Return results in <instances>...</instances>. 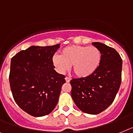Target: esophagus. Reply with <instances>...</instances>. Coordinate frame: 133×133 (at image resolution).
Here are the masks:
<instances>
[{
  "instance_id": "obj_1",
  "label": "esophagus",
  "mask_w": 133,
  "mask_h": 133,
  "mask_svg": "<svg viewBox=\"0 0 133 133\" xmlns=\"http://www.w3.org/2000/svg\"><path fill=\"white\" fill-rule=\"evenodd\" d=\"M65 80L66 82H70V78H68V77H65Z\"/></svg>"
}]
</instances>
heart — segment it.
Segmentation results:
<instances>
[{"instance_id": "1", "label": "heart", "mask_w": 133, "mask_h": 133, "mask_svg": "<svg viewBox=\"0 0 133 133\" xmlns=\"http://www.w3.org/2000/svg\"><path fill=\"white\" fill-rule=\"evenodd\" d=\"M101 53L95 46L72 45L64 48L59 56L54 55L52 63L57 72L64 74L72 65V71L78 78L92 75L99 68Z\"/></svg>"}]
</instances>
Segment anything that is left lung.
Returning <instances> with one entry per match:
<instances>
[{"label":"left lung","mask_w":133,"mask_h":133,"mask_svg":"<svg viewBox=\"0 0 133 133\" xmlns=\"http://www.w3.org/2000/svg\"><path fill=\"white\" fill-rule=\"evenodd\" d=\"M92 44L101 53L100 65L89 77L70 81L71 95L81 111L98 114L112 103L120 89L122 60L113 48L101 42Z\"/></svg>","instance_id":"obj_1"}]
</instances>
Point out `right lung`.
I'll return each instance as SVG.
<instances>
[{"label":"right lung","instance_id":"obj_1","mask_svg":"<svg viewBox=\"0 0 133 133\" xmlns=\"http://www.w3.org/2000/svg\"><path fill=\"white\" fill-rule=\"evenodd\" d=\"M60 44L31 46L11 61L9 82L15 102L34 117L49 114L57 104L65 76L54 70L53 55Z\"/></svg>","mask_w":133,"mask_h":133}]
</instances>
